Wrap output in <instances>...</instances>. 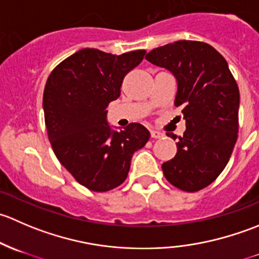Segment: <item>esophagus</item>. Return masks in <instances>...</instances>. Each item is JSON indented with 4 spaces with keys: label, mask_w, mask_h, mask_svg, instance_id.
I'll use <instances>...</instances> for the list:
<instances>
[{
    "label": "esophagus",
    "mask_w": 259,
    "mask_h": 259,
    "mask_svg": "<svg viewBox=\"0 0 259 259\" xmlns=\"http://www.w3.org/2000/svg\"><path fill=\"white\" fill-rule=\"evenodd\" d=\"M150 135H151V138H155V139H160V138H163L165 134H164V133H160V132H156V130H151Z\"/></svg>",
    "instance_id": "1"
}]
</instances>
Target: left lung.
<instances>
[{"label": "left lung", "mask_w": 259, "mask_h": 259, "mask_svg": "<svg viewBox=\"0 0 259 259\" xmlns=\"http://www.w3.org/2000/svg\"><path fill=\"white\" fill-rule=\"evenodd\" d=\"M145 59L176 77L174 105L183 108L187 126L163 173L174 187L197 192L223 171L236 145L238 86L226 59L205 42L176 41L151 50ZM168 137L177 139L173 133Z\"/></svg>", "instance_id": "left-lung-1"}]
</instances>
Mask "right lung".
<instances>
[{
	"label": "right lung",
	"mask_w": 259,
	"mask_h": 259,
	"mask_svg": "<svg viewBox=\"0 0 259 259\" xmlns=\"http://www.w3.org/2000/svg\"><path fill=\"white\" fill-rule=\"evenodd\" d=\"M145 52L79 50L60 62L46 81L42 106L55 155L93 192H108L124 183L133 154L150 138L139 122L124 130L111 127L106 110L120 96L125 75L143 61Z\"/></svg>",
	"instance_id": "1"
}]
</instances>
